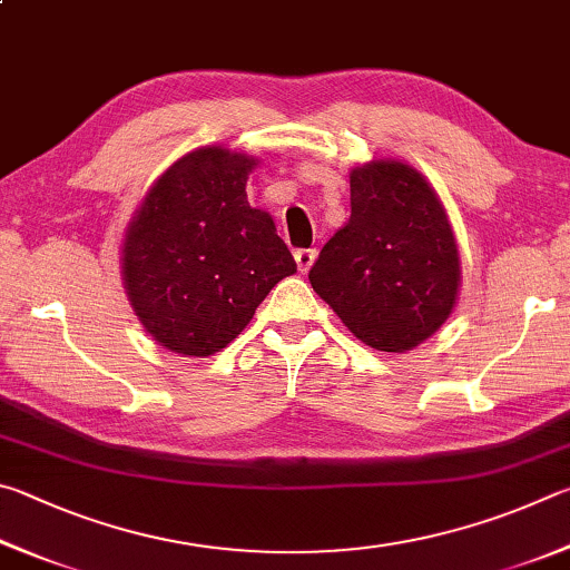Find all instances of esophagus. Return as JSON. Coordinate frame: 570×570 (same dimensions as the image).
I'll use <instances>...</instances> for the list:
<instances>
[{"label": "esophagus", "mask_w": 570, "mask_h": 570, "mask_svg": "<svg viewBox=\"0 0 570 570\" xmlns=\"http://www.w3.org/2000/svg\"><path fill=\"white\" fill-rule=\"evenodd\" d=\"M295 263L301 267V273H307L315 263V249H297L295 253Z\"/></svg>", "instance_id": "34e87169"}]
</instances>
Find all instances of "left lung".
Instances as JSON below:
<instances>
[{"label": "left lung", "mask_w": 570, "mask_h": 570, "mask_svg": "<svg viewBox=\"0 0 570 570\" xmlns=\"http://www.w3.org/2000/svg\"><path fill=\"white\" fill-rule=\"evenodd\" d=\"M307 277L357 341L405 353L455 311L461 249L433 185L401 159H371L351 169V219Z\"/></svg>", "instance_id": "obj_1"}]
</instances>
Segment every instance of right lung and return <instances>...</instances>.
Here are the masks:
<instances>
[{"label":"right lung","mask_w":570,"mask_h":570,"mask_svg":"<svg viewBox=\"0 0 570 570\" xmlns=\"http://www.w3.org/2000/svg\"><path fill=\"white\" fill-rule=\"evenodd\" d=\"M255 167L247 153L197 147L155 179L127 223L119 253L127 301L169 353H219L297 269L273 215L247 203Z\"/></svg>","instance_id":"1"}]
</instances>
